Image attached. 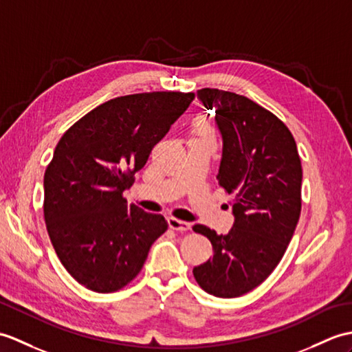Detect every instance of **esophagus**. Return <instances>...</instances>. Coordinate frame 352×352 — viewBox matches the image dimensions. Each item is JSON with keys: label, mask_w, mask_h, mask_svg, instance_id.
<instances>
[{"label": "esophagus", "mask_w": 352, "mask_h": 352, "mask_svg": "<svg viewBox=\"0 0 352 352\" xmlns=\"http://www.w3.org/2000/svg\"><path fill=\"white\" fill-rule=\"evenodd\" d=\"M168 225L170 230L174 231H189L190 230V223L189 222H184V220H179V219H175V217H169L168 219Z\"/></svg>", "instance_id": "1"}]
</instances>
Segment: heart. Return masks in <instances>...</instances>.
Masks as SVG:
<instances>
[{
    "label": "heart",
    "instance_id": "1",
    "mask_svg": "<svg viewBox=\"0 0 352 352\" xmlns=\"http://www.w3.org/2000/svg\"><path fill=\"white\" fill-rule=\"evenodd\" d=\"M192 135H193V139L211 136V129H210L206 118H204V117H196L193 120V122H192Z\"/></svg>",
    "mask_w": 352,
    "mask_h": 352
}]
</instances>
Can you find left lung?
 <instances>
[{
	"label": "left lung",
	"mask_w": 352,
	"mask_h": 352,
	"mask_svg": "<svg viewBox=\"0 0 352 352\" xmlns=\"http://www.w3.org/2000/svg\"><path fill=\"white\" fill-rule=\"evenodd\" d=\"M198 97L216 111L223 138L217 179L234 195L235 222L226 235L193 226L214 248L193 276L211 296L234 298L259 287L287 252L301 213L303 169L296 139L273 112L217 88H202Z\"/></svg>",
	"instance_id": "1"
}]
</instances>
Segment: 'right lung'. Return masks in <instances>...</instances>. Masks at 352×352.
I'll return each instance as SVG.
<instances>
[{"label":"right lung","instance_id":"right-lung-1","mask_svg":"<svg viewBox=\"0 0 352 352\" xmlns=\"http://www.w3.org/2000/svg\"><path fill=\"white\" fill-rule=\"evenodd\" d=\"M195 93L129 94L97 106L65 130L45 170L43 214L61 264L96 292L124 288L168 230L162 214L122 192Z\"/></svg>","mask_w":352,"mask_h":352}]
</instances>
